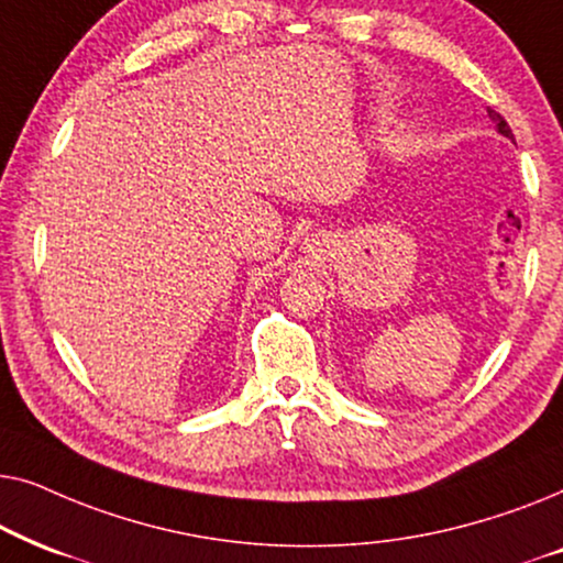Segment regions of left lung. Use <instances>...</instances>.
<instances>
[{
	"instance_id": "obj_1",
	"label": "left lung",
	"mask_w": 563,
	"mask_h": 563,
	"mask_svg": "<svg viewBox=\"0 0 563 563\" xmlns=\"http://www.w3.org/2000/svg\"><path fill=\"white\" fill-rule=\"evenodd\" d=\"M487 112H489V120L495 122V125H497V133H499V135H505V137H510V141L515 143V135H512V130H510V125H507V122H505L503 114L495 112V110H487Z\"/></svg>"
}]
</instances>
